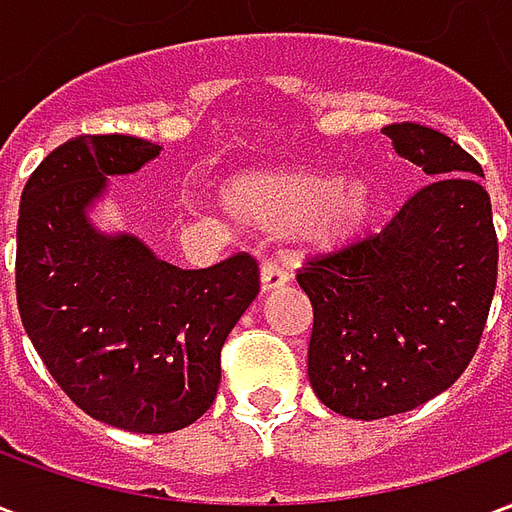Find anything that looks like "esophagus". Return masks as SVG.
<instances>
[{"instance_id": "esophagus-1", "label": "esophagus", "mask_w": 512, "mask_h": 512, "mask_svg": "<svg viewBox=\"0 0 512 512\" xmlns=\"http://www.w3.org/2000/svg\"><path fill=\"white\" fill-rule=\"evenodd\" d=\"M288 282H290L288 268H282L279 263H271V260L260 266V290H263V293L285 288Z\"/></svg>"}]
</instances>
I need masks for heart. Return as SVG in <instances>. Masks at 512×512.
<instances>
[{"label": "heart", "instance_id": "1", "mask_svg": "<svg viewBox=\"0 0 512 512\" xmlns=\"http://www.w3.org/2000/svg\"><path fill=\"white\" fill-rule=\"evenodd\" d=\"M222 205L246 227L263 233L299 230L312 249H340L365 233L376 216L370 180L318 169H249L222 186Z\"/></svg>", "mask_w": 512, "mask_h": 512}]
</instances>
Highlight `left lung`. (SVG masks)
<instances>
[{
    "instance_id": "1",
    "label": "left lung",
    "mask_w": 512,
    "mask_h": 512,
    "mask_svg": "<svg viewBox=\"0 0 512 512\" xmlns=\"http://www.w3.org/2000/svg\"><path fill=\"white\" fill-rule=\"evenodd\" d=\"M384 134L433 180L381 233L315 257L296 277L312 304V389L367 422L458 381L483 337L499 257L483 167L436 128L395 123Z\"/></svg>"
}]
</instances>
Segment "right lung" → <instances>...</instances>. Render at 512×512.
<instances>
[{
	"label": "right lung",
	"mask_w": 512,
	"mask_h": 512,
	"mask_svg": "<svg viewBox=\"0 0 512 512\" xmlns=\"http://www.w3.org/2000/svg\"><path fill=\"white\" fill-rule=\"evenodd\" d=\"M161 153L139 136H73L21 194L16 296L35 351L76 406L131 433H172L211 408L222 345L260 290L246 252L200 271L90 219L109 178Z\"/></svg>",
	"instance_id": "add662e5"
}]
</instances>
